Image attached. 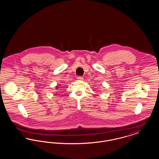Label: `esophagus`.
I'll list each match as a JSON object with an SVG mask.
<instances>
[{
    "mask_svg": "<svg viewBox=\"0 0 159 159\" xmlns=\"http://www.w3.org/2000/svg\"><path fill=\"white\" fill-rule=\"evenodd\" d=\"M77 79L78 80H80V81H81V80H83V77H82V76H79V77H77Z\"/></svg>",
    "mask_w": 159,
    "mask_h": 159,
    "instance_id": "obj_1",
    "label": "esophagus"
}]
</instances>
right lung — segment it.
<instances>
[{"mask_svg": "<svg viewBox=\"0 0 159 159\" xmlns=\"http://www.w3.org/2000/svg\"><path fill=\"white\" fill-rule=\"evenodd\" d=\"M58 86H56V89H58Z\"/></svg>", "mask_w": 159, "mask_h": 159, "instance_id": "add662e5", "label": "right lung"}]
</instances>
